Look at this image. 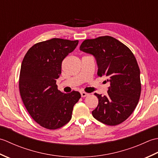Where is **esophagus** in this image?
<instances>
[{
	"instance_id": "34e87169",
	"label": "esophagus",
	"mask_w": 158,
	"mask_h": 158,
	"mask_svg": "<svg viewBox=\"0 0 158 158\" xmlns=\"http://www.w3.org/2000/svg\"><path fill=\"white\" fill-rule=\"evenodd\" d=\"M81 97H86V96H88V95H89V94L88 93H86V92H81Z\"/></svg>"
}]
</instances>
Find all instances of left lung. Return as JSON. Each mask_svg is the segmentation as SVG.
Here are the masks:
<instances>
[{
  "label": "left lung",
  "instance_id": "left-lung-1",
  "mask_svg": "<svg viewBox=\"0 0 158 158\" xmlns=\"http://www.w3.org/2000/svg\"><path fill=\"white\" fill-rule=\"evenodd\" d=\"M80 50L95 57L97 74L106 77L110 83L106 96L94 94L98 105L92 112L93 117L106 125L122 123L135 110L141 92L140 69L135 56L126 45L109 36L86 39Z\"/></svg>",
  "mask_w": 158,
  "mask_h": 158
}]
</instances>
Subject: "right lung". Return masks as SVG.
Segmentation results:
<instances>
[{"instance_id": "obj_1", "label": "right lung", "mask_w": 158, "mask_h": 158, "mask_svg": "<svg viewBox=\"0 0 158 158\" xmlns=\"http://www.w3.org/2000/svg\"><path fill=\"white\" fill-rule=\"evenodd\" d=\"M78 43V40L57 38L39 42L28 49L23 59L20 96L30 115L45 128L56 130L68 123L74 105L81 98L79 92L63 93L56 85L63 60Z\"/></svg>"}]
</instances>
